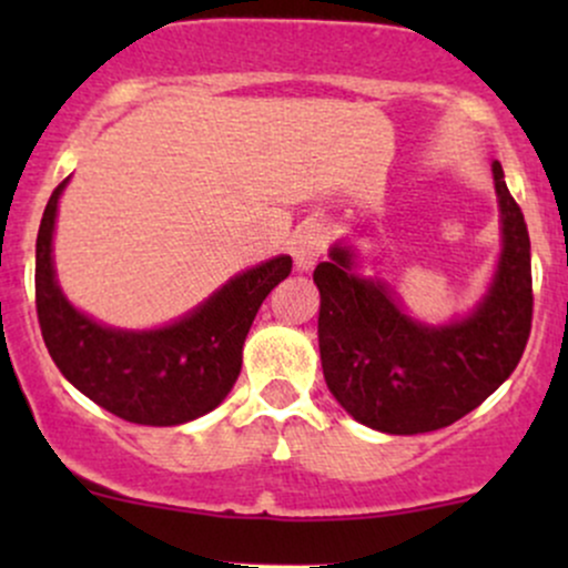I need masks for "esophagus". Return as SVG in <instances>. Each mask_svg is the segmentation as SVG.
Wrapping results in <instances>:
<instances>
[{
	"mask_svg": "<svg viewBox=\"0 0 568 568\" xmlns=\"http://www.w3.org/2000/svg\"><path fill=\"white\" fill-rule=\"evenodd\" d=\"M325 243H328V234H325L323 224H306L304 230H298L291 243V256L296 262V270L310 272L317 264V258L323 256Z\"/></svg>",
	"mask_w": 568,
	"mask_h": 568,
	"instance_id": "esophagus-1",
	"label": "esophagus"
}]
</instances>
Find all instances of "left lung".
Segmentation results:
<instances>
[{"label":"left lung","instance_id":"left-lung-1","mask_svg":"<svg viewBox=\"0 0 568 568\" xmlns=\"http://www.w3.org/2000/svg\"><path fill=\"white\" fill-rule=\"evenodd\" d=\"M501 213L497 275L473 315L448 325L410 321L382 280L352 272L355 253L331 247L315 270L323 376L352 419L389 435L454 425L518 366L531 334V243L524 213L491 165Z\"/></svg>","mask_w":568,"mask_h":568}]
</instances>
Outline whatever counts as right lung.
<instances>
[{"label": "right lung", "mask_w": 568, "mask_h": 568, "mask_svg": "<svg viewBox=\"0 0 568 568\" xmlns=\"http://www.w3.org/2000/svg\"><path fill=\"white\" fill-rule=\"evenodd\" d=\"M67 181L50 194L37 234V317L55 366L82 395L133 425L173 427L213 410L237 382L253 317L270 291L291 275V256L232 277L165 328H109L77 312L58 288L53 230Z\"/></svg>", "instance_id": "add662e5"}]
</instances>
